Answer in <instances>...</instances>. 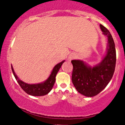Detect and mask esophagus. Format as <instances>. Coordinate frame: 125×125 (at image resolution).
<instances>
[{"instance_id":"34e87169","label":"esophagus","mask_w":125,"mask_h":125,"mask_svg":"<svg viewBox=\"0 0 125 125\" xmlns=\"http://www.w3.org/2000/svg\"><path fill=\"white\" fill-rule=\"evenodd\" d=\"M74 57H75V54H73V53H72L70 55L68 59H70V60H71V59H73V58H74Z\"/></svg>"}]
</instances>
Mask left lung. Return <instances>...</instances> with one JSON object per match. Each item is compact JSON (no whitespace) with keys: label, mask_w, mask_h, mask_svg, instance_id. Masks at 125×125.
<instances>
[{"label":"left lung","mask_w":125,"mask_h":125,"mask_svg":"<svg viewBox=\"0 0 125 125\" xmlns=\"http://www.w3.org/2000/svg\"><path fill=\"white\" fill-rule=\"evenodd\" d=\"M100 27L108 37L106 54L101 62L91 67L82 60H73L72 82L75 89L86 97L97 95L108 85L114 74L116 63V51L113 37L106 28Z\"/></svg>","instance_id":"8db88e82"}]
</instances>
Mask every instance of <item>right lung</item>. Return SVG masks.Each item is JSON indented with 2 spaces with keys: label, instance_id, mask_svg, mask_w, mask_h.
<instances>
[{
  "label": "right lung",
  "instance_id": "1",
  "mask_svg": "<svg viewBox=\"0 0 125 125\" xmlns=\"http://www.w3.org/2000/svg\"><path fill=\"white\" fill-rule=\"evenodd\" d=\"M64 62L65 60L55 65L48 79H46L43 82L37 84H28L23 82L17 77V75L14 73L12 65H11V69L16 80L25 93L29 95H33V96H42L48 94L50 91L52 89L55 81V76Z\"/></svg>",
  "mask_w": 125,
  "mask_h": 125
}]
</instances>
